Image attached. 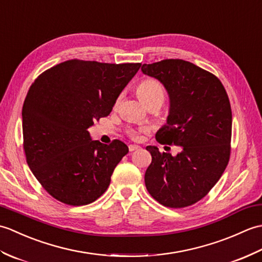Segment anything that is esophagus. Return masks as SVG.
<instances>
[{
    "mask_svg": "<svg viewBox=\"0 0 262 262\" xmlns=\"http://www.w3.org/2000/svg\"><path fill=\"white\" fill-rule=\"evenodd\" d=\"M140 147H141V146L135 145V144H130V145L128 146V148H129V151H130V152H133V151H136V149H138Z\"/></svg>",
    "mask_w": 262,
    "mask_h": 262,
    "instance_id": "34e87169",
    "label": "esophagus"
}]
</instances>
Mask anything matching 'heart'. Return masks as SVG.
Wrapping results in <instances>:
<instances>
[{"instance_id":"b5f03b06","label":"heart","mask_w":262,"mask_h":262,"mask_svg":"<svg viewBox=\"0 0 262 262\" xmlns=\"http://www.w3.org/2000/svg\"><path fill=\"white\" fill-rule=\"evenodd\" d=\"M137 93L142 101L146 105L151 103L162 104L165 99V90L163 85L158 80L146 79L142 81L137 86ZM130 136L133 138H138V133L132 130Z\"/></svg>"}]
</instances>
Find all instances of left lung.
Segmentation results:
<instances>
[{
	"instance_id": "8db88e82",
	"label": "left lung",
	"mask_w": 262,
	"mask_h": 262,
	"mask_svg": "<svg viewBox=\"0 0 262 262\" xmlns=\"http://www.w3.org/2000/svg\"><path fill=\"white\" fill-rule=\"evenodd\" d=\"M141 70L162 83L170 100L166 124L155 138L180 146L174 157L161 153L157 146H146L152 155L145 172L146 189L166 207H187L209 192L229 163V97L214 74L186 60L164 59L143 64Z\"/></svg>"
}]
</instances>
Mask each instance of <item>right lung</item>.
<instances>
[{
  "label": "right lung",
  "instance_id": "obj_1",
  "mask_svg": "<svg viewBox=\"0 0 262 262\" xmlns=\"http://www.w3.org/2000/svg\"><path fill=\"white\" fill-rule=\"evenodd\" d=\"M140 68L71 59L32 83L22 107L24 148L33 176L55 199L82 206L107 190L128 146L92 141L88 128L111 113Z\"/></svg>",
  "mask_w": 262,
  "mask_h": 262
}]
</instances>
